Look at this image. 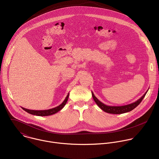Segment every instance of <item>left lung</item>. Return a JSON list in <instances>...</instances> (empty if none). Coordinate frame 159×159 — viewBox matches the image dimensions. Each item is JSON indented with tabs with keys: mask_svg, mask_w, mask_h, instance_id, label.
Wrapping results in <instances>:
<instances>
[{
	"mask_svg": "<svg viewBox=\"0 0 159 159\" xmlns=\"http://www.w3.org/2000/svg\"><path fill=\"white\" fill-rule=\"evenodd\" d=\"M148 92V90L147 92L137 101H135L133 103L125 105V106H107L101 102L94 94V93L92 91V96L93 98L95 101V102L97 104V105L104 112H106L107 113H110V114H123V113H125L129 111H132L133 109H134L137 106L140 104V103L142 102L144 97L145 96L147 93Z\"/></svg>",
	"mask_w": 159,
	"mask_h": 159,
	"instance_id": "1",
	"label": "left lung"
}]
</instances>
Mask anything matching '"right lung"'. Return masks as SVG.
Listing matches in <instances>:
<instances>
[{
  "instance_id": "add662e5",
  "label": "right lung",
  "mask_w": 159,
  "mask_h": 159,
  "mask_svg": "<svg viewBox=\"0 0 159 159\" xmlns=\"http://www.w3.org/2000/svg\"><path fill=\"white\" fill-rule=\"evenodd\" d=\"M69 93L68 94V95L66 96V98L65 99V100L63 101V102L60 104L59 106L52 108V109H47V110H31V109H28L24 107H22V109L25 110V111H26L27 112L30 113L31 115H36V116H50V115H52L55 114L57 112H58L59 111H60L66 104L68 99H69Z\"/></svg>"
}]
</instances>
